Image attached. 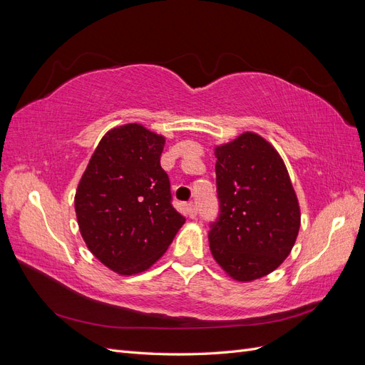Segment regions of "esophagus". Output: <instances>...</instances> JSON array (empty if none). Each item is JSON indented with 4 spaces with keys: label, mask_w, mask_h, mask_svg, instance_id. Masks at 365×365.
I'll return each instance as SVG.
<instances>
[{
    "label": "esophagus",
    "mask_w": 365,
    "mask_h": 365,
    "mask_svg": "<svg viewBox=\"0 0 365 365\" xmlns=\"http://www.w3.org/2000/svg\"><path fill=\"white\" fill-rule=\"evenodd\" d=\"M185 210H187V215H189V217H190V219H195V217H196V213H197L196 205H193V204H187V205H185Z\"/></svg>",
    "instance_id": "34e87169"
}]
</instances>
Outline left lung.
<instances>
[{
  "mask_svg": "<svg viewBox=\"0 0 365 365\" xmlns=\"http://www.w3.org/2000/svg\"><path fill=\"white\" fill-rule=\"evenodd\" d=\"M219 217L210 224L215 260L231 279L252 282L277 269L300 230L289 173L263 137L244 132L216 146Z\"/></svg>",
  "mask_w": 365,
  "mask_h": 365,
  "instance_id": "obj_1",
  "label": "left lung"
}]
</instances>
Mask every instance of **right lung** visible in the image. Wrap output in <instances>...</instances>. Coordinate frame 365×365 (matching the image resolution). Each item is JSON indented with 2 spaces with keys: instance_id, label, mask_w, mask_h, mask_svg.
Masks as SVG:
<instances>
[{
  "instance_id": "obj_1",
  "label": "right lung",
  "mask_w": 365,
  "mask_h": 365,
  "mask_svg": "<svg viewBox=\"0 0 365 365\" xmlns=\"http://www.w3.org/2000/svg\"><path fill=\"white\" fill-rule=\"evenodd\" d=\"M164 143L138 123L108 130L77 185L74 208L85 244L121 275L149 269L185 222L160 164Z\"/></svg>"
}]
</instances>
